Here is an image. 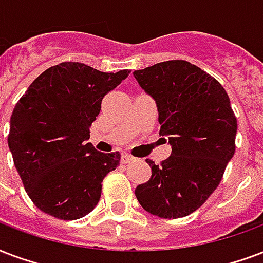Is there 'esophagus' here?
I'll list each match as a JSON object with an SVG mask.
<instances>
[{"label":"esophagus","mask_w":263,"mask_h":263,"mask_svg":"<svg viewBox=\"0 0 263 263\" xmlns=\"http://www.w3.org/2000/svg\"><path fill=\"white\" fill-rule=\"evenodd\" d=\"M133 161L134 158L130 157V155H123V157H122V162H123V163H132Z\"/></svg>","instance_id":"34e87169"}]
</instances>
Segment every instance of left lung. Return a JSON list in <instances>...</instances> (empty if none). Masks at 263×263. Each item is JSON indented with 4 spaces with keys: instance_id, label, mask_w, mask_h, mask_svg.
Masks as SVG:
<instances>
[{
    "instance_id": "obj_1",
    "label": "left lung",
    "mask_w": 263,
    "mask_h": 263,
    "mask_svg": "<svg viewBox=\"0 0 263 263\" xmlns=\"http://www.w3.org/2000/svg\"><path fill=\"white\" fill-rule=\"evenodd\" d=\"M134 78L158 106L159 134L171 157L155 165L136 197L147 212L163 219L193 214L222 180L236 151L237 119L222 84L198 66L166 61L134 70Z\"/></svg>"
}]
</instances>
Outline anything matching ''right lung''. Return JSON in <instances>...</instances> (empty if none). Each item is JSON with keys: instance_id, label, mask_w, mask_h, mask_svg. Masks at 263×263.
Returning <instances> with one entry per match:
<instances>
[{"instance_id": "obj_1", "label": "right lung", "mask_w": 263, "mask_h": 263, "mask_svg": "<svg viewBox=\"0 0 263 263\" xmlns=\"http://www.w3.org/2000/svg\"><path fill=\"white\" fill-rule=\"evenodd\" d=\"M129 73L62 62L41 73L15 105L8 145L27 195L47 215L74 220L98 204L120 154L100 153L87 140L102 98Z\"/></svg>"}]
</instances>
